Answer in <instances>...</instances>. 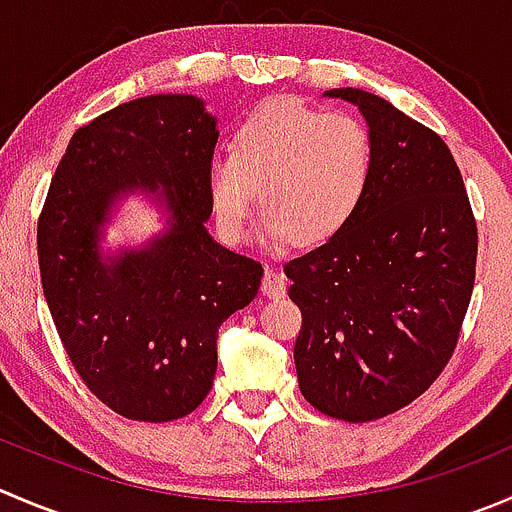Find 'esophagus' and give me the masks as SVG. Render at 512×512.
Listing matches in <instances>:
<instances>
[{
	"mask_svg": "<svg viewBox=\"0 0 512 512\" xmlns=\"http://www.w3.org/2000/svg\"><path fill=\"white\" fill-rule=\"evenodd\" d=\"M285 275L275 267H267L265 277H262V295L270 297V300H277V297L285 295Z\"/></svg>",
	"mask_w": 512,
	"mask_h": 512,
	"instance_id": "esophagus-1",
	"label": "esophagus"
}]
</instances>
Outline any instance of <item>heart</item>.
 Segmentation results:
<instances>
[{
  "mask_svg": "<svg viewBox=\"0 0 512 512\" xmlns=\"http://www.w3.org/2000/svg\"><path fill=\"white\" fill-rule=\"evenodd\" d=\"M370 175L372 142L360 119L275 97L240 124L235 152L210 157L207 197L227 242L242 240L260 195L262 247L277 250L295 237L322 245L352 220Z\"/></svg>",
  "mask_w": 512,
  "mask_h": 512,
  "instance_id": "obj_1",
  "label": "heart"
}]
</instances>
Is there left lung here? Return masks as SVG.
Instances as JSON below:
<instances>
[{"instance_id": "8db88e82", "label": "left lung", "mask_w": 512, "mask_h": 512, "mask_svg": "<svg viewBox=\"0 0 512 512\" xmlns=\"http://www.w3.org/2000/svg\"><path fill=\"white\" fill-rule=\"evenodd\" d=\"M325 97L360 109L372 175L352 220L285 265L302 312L295 367L312 408L367 423L413 403L448 365L473 295L478 227L433 130L365 89Z\"/></svg>"}]
</instances>
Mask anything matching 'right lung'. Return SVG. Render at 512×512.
I'll list each match as a JSON object with an SVG mask.
<instances>
[{
  "instance_id": "obj_1",
  "label": "right lung",
  "mask_w": 512,
  "mask_h": 512,
  "mask_svg": "<svg viewBox=\"0 0 512 512\" xmlns=\"http://www.w3.org/2000/svg\"><path fill=\"white\" fill-rule=\"evenodd\" d=\"M217 137L202 97L132 99L74 132L49 185L37 227L44 297L84 385L122 418L190 415L215 380L217 330L260 290V262L207 232ZM132 194L163 227L109 246Z\"/></svg>"
}]
</instances>
